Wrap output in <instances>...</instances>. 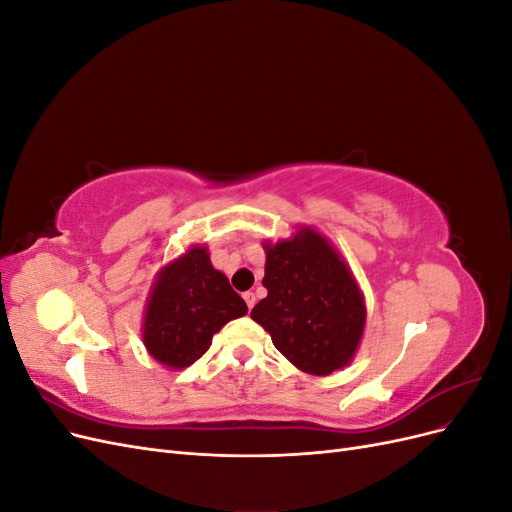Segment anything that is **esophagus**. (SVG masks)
I'll return each mask as SVG.
<instances>
[{
	"mask_svg": "<svg viewBox=\"0 0 512 512\" xmlns=\"http://www.w3.org/2000/svg\"><path fill=\"white\" fill-rule=\"evenodd\" d=\"M243 299H245V303H247V307H254V303H256V294L252 292V290H247V292H243Z\"/></svg>",
	"mask_w": 512,
	"mask_h": 512,
	"instance_id": "esophagus-1",
	"label": "esophagus"
}]
</instances>
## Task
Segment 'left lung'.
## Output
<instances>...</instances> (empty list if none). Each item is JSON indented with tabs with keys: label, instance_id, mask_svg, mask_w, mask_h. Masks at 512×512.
<instances>
[{
	"label": "left lung",
	"instance_id": "left-lung-1",
	"mask_svg": "<svg viewBox=\"0 0 512 512\" xmlns=\"http://www.w3.org/2000/svg\"><path fill=\"white\" fill-rule=\"evenodd\" d=\"M267 297L252 318L273 346L305 374L329 376L359 348L367 309L363 292L335 247L314 228L265 243Z\"/></svg>",
	"mask_w": 512,
	"mask_h": 512
}]
</instances>
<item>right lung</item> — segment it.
<instances>
[{
  "label": "right lung",
  "instance_id": "1",
  "mask_svg": "<svg viewBox=\"0 0 512 512\" xmlns=\"http://www.w3.org/2000/svg\"><path fill=\"white\" fill-rule=\"evenodd\" d=\"M247 314V305L213 269L205 245H192L160 269L143 320V342L158 363L190 367L203 356L226 322Z\"/></svg>",
  "mask_w": 512,
  "mask_h": 512
}]
</instances>
